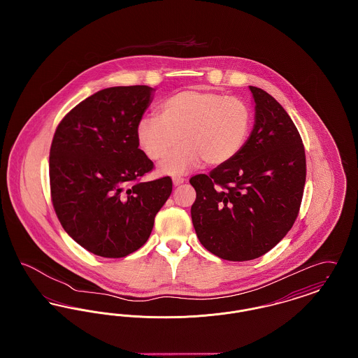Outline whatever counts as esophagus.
Here are the masks:
<instances>
[{
  "mask_svg": "<svg viewBox=\"0 0 358 358\" xmlns=\"http://www.w3.org/2000/svg\"><path fill=\"white\" fill-rule=\"evenodd\" d=\"M184 178L182 177H173V185L174 187H178V185H181V184H184Z\"/></svg>",
  "mask_w": 358,
  "mask_h": 358,
  "instance_id": "34e87169",
  "label": "esophagus"
}]
</instances>
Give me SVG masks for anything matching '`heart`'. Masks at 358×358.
I'll list each match as a JSON object with an SVG mask.
<instances>
[{"mask_svg":"<svg viewBox=\"0 0 358 358\" xmlns=\"http://www.w3.org/2000/svg\"><path fill=\"white\" fill-rule=\"evenodd\" d=\"M251 107L235 96L213 91L185 90L165 99L158 115L138 120V146L152 161L162 159L161 174L180 176L205 159L210 166L224 165L238 155L252 129Z\"/></svg>","mask_w":358,"mask_h":358,"instance_id":"obj_1","label":"heart"}]
</instances>
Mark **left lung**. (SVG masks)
Here are the masks:
<instances>
[{
    "label": "left lung",
    "instance_id": "1",
    "mask_svg": "<svg viewBox=\"0 0 358 358\" xmlns=\"http://www.w3.org/2000/svg\"><path fill=\"white\" fill-rule=\"evenodd\" d=\"M255 123L229 162L190 178V215L197 238L213 255L244 262L264 255L295 222L306 181V155L286 110L250 85Z\"/></svg>",
    "mask_w": 358,
    "mask_h": 358
}]
</instances>
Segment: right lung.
Returning <instances> with one entry per match:
<instances>
[{
	"instance_id": "obj_1",
	"label": "right lung",
	"mask_w": 358,
	"mask_h": 358,
	"mask_svg": "<svg viewBox=\"0 0 358 358\" xmlns=\"http://www.w3.org/2000/svg\"><path fill=\"white\" fill-rule=\"evenodd\" d=\"M153 92L148 85L104 88L73 107L55 131L52 204L64 231L95 255L139 250L171 196V177L138 181L153 169L136 136Z\"/></svg>"
}]
</instances>
